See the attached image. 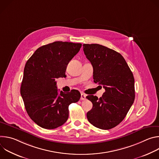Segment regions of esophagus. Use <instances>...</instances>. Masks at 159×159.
<instances>
[{
    "mask_svg": "<svg viewBox=\"0 0 159 159\" xmlns=\"http://www.w3.org/2000/svg\"><path fill=\"white\" fill-rule=\"evenodd\" d=\"M80 99H81V100H82V101L85 100V99H86V95H85V94H83V93H82V94H81V98H80Z\"/></svg>",
    "mask_w": 159,
    "mask_h": 159,
    "instance_id": "1",
    "label": "esophagus"
}]
</instances>
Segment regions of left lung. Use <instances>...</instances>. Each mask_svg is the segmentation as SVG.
<instances>
[{
	"label": "left lung",
	"instance_id": "8db88e82",
	"mask_svg": "<svg viewBox=\"0 0 159 159\" xmlns=\"http://www.w3.org/2000/svg\"><path fill=\"white\" fill-rule=\"evenodd\" d=\"M83 50L93 66L94 82L105 89L99 99L86 97L93 104L87 113V120L98 128L111 129L124 120L133 104V73L123 57L115 50L99 44H84Z\"/></svg>",
	"mask_w": 159,
	"mask_h": 159
}]
</instances>
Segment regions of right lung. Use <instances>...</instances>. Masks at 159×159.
<instances>
[{
	"label": "right lung",
	"mask_w": 159,
	"mask_h": 159,
	"mask_svg": "<svg viewBox=\"0 0 159 159\" xmlns=\"http://www.w3.org/2000/svg\"><path fill=\"white\" fill-rule=\"evenodd\" d=\"M81 43L55 41L38 48L27 61L20 95L30 118L45 129L63 125L69 106L80 98L77 90L58 94L56 79L66 77V66L79 52Z\"/></svg>",
	"instance_id": "right-lung-1"
}]
</instances>
